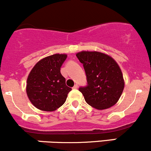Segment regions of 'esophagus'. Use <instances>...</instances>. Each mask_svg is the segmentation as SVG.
Segmentation results:
<instances>
[{
  "label": "esophagus",
  "mask_w": 151,
  "mask_h": 151,
  "mask_svg": "<svg viewBox=\"0 0 151 151\" xmlns=\"http://www.w3.org/2000/svg\"><path fill=\"white\" fill-rule=\"evenodd\" d=\"M73 89H76V88H78V85H77V84H76V85L74 86L73 87Z\"/></svg>",
  "instance_id": "1"
}]
</instances>
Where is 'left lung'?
I'll use <instances>...</instances> for the list:
<instances>
[{
	"instance_id": "left-lung-1",
	"label": "left lung",
	"mask_w": 151,
	"mask_h": 151,
	"mask_svg": "<svg viewBox=\"0 0 151 151\" xmlns=\"http://www.w3.org/2000/svg\"><path fill=\"white\" fill-rule=\"evenodd\" d=\"M76 56L86 74L88 86L79 88L86 103L98 110L116 104L124 90V81L114 58L97 51H81Z\"/></svg>"
}]
</instances>
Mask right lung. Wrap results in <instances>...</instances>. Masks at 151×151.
<instances>
[{
  "label": "right lung",
  "mask_w": 151,
  "mask_h": 151,
  "mask_svg": "<svg viewBox=\"0 0 151 151\" xmlns=\"http://www.w3.org/2000/svg\"><path fill=\"white\" fill-rule=\"evenodd\" d=\"M66 54H55L40 60L30 71L27 94L31 103L42 111H53L65 103L71 88L65 84L60 67Z\"/></svg>",
  "instance_id": "add662e5"
}]
</instances>
